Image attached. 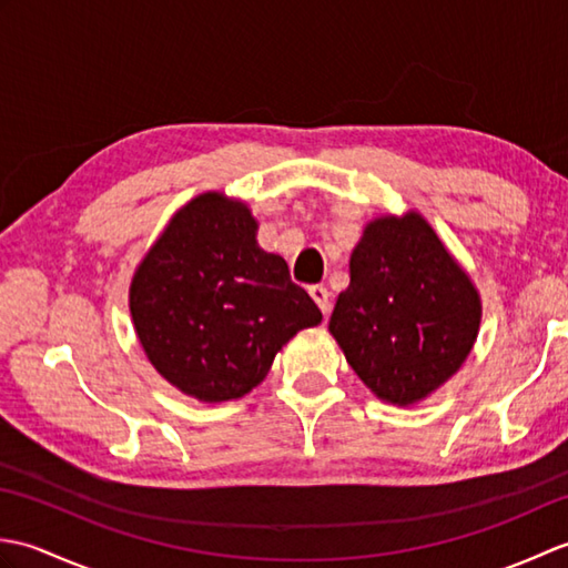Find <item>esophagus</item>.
<instances>
[{
	"instance_id": "esophagus-1",
	"label": "esophagus",
	"mask_w": 568,
	"mask_h": 568,
	"mask_svg": "<svg viewBox=\"0 0 568 568\" xmlns=\"http://www.w3.org/2000/svg\"><path fill=\"white\" fill-rule=\"evenodd\" d=\"M310 295L317 303V307L322 310V315H327L329 307H332V293L327 291V287H324V285H312L310 287Z\"/></svg>"
}]
</instances>
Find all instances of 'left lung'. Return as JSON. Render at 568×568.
Masks as SVG:
<instances>
[{"instance_id": "8db88e82", "label": "left lung", "mask_w": 568, "mask_h": 568, "mask_svg": "<svg viewBox=\"0 0 568 568\" xmlns=\"http://www.w3.org/2000/svg\"><path fill=\"white\" fill-rule=\"evenodd\" d=\"M329 332L348 366L393 405L425 400L462 368L480 324L466 271L417 212L378 216L348 261Z\"/></svg>"}]
</instances>
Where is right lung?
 <instances>
[{"mask_svg":"<svg viewBox=\"0 0 568 568\" xmlns=\"http://www.w3.org/2000/svg\"><path fill=\"white\" fill-rule=\"evenodd\" d=\"M244 202L204 192L178 210L134 273L131 320L153 368L202 403L244 397L320 307L256 241Z\"/></svg>","mask_w":568,"mask_h":568,"instance_id":"right-lung-1","label":"right lung"}]
</instances>
